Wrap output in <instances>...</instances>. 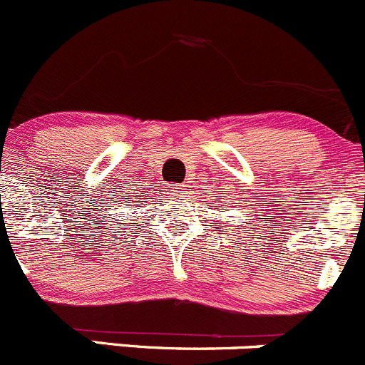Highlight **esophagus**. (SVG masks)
I'll list each match as a JSON object with an SVG mask.
<instances>
[{"mask_svg":"<svg viewBox=\"0 0 365 365\" xmlns=\"http://www.w3.org/2000/svg\"><path fill=\"white\" fill-rule=\"evenodd\" d=\"M168 193H170L172 197H182L184 186L182 184H172V186H168Z\"/></svg>","mask_w":365,"mask_h":365,"instance_id":"esophagus-1","label":"esophagus"}]
</instances>
